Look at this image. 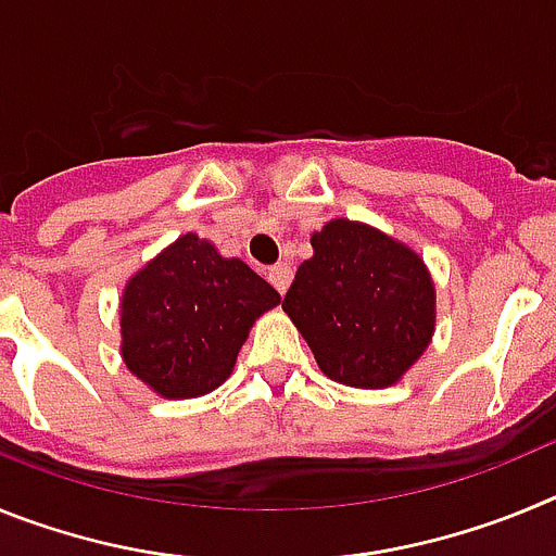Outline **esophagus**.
Instances as JSON below:
<instances>
[{
  "mask_svg": "<svg viewBox=\"0 0 556 556\" xmlns=\"http://www.w3.org/2000/svg\"><path fill=\"white\" fill-rule=\"evenodd\" d=\"M269 283H273L278 292H287L289 283H292V267L289 264H275V267H269Z\"/></svg>",
  "mask_w": 556,
  "mask_h": 556,
  "instance_id": "obj_1",
  "label": "esophagus"
}]
</instances>
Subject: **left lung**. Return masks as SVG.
<instances>
[{
    "label": "left lung",
    "instance_id": "left-lung-1",
    "mask_svg": "<svg viewBox=\"0 0 556 556\" xmlns=\"http://www.w3.org/2000/svg\"><path fill=\"white\" fill-rule=\"evenodd\" d=\"M283 312L339 384L384 390L424 356L434 333V283L404 242L351 219L312 236Z\"/></svg>",
    "mask_w": 556,
    "mask_h": 556
}]
</instances>
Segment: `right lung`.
Returning a JSON list of instances; mask_svg holds the SVG:
<instances>
[{
    "mask_svg": "<svg viewBox=\"0 0 556 556\" xmlns=\"http://www.w3.org/2000/svg\"><path fill=\"white\" fill-rule=\"evenodd\" d=\"M281 303L262 275L186 233L127 281L122 358L161 397H198L233 372L253 323Z\"/></svg>",
    "mask_w": 556,
    "mask_h": 556,
    "instance_id": "add662e5",
    "label": "right lung"
}]
</instances>
